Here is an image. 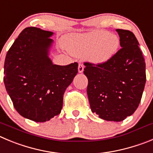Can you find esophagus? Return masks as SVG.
Masks as SVG:
<instances>
[{
  "instance_id": "1",
  "label": "esophagus",
  "mask_w": 153,
  "mask_h": 153,
  "mask_svg": "<svg viewBox=\"0 0 153 153\" xmlns=\"http://www.w3.org/2000/svg\"><path fill=\"white\" fill-rule=\"evenodd\" d=\"M78 72H79V73H82V72H83V71H84V65L82 64V63H80V64L78 65Z\"/></svg>"
}]
</instances>
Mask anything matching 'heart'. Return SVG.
<instances>
[{
    "label": "heart",
    "mask_w": 153,
    "mask_h": 153,
    "mask_svg": "<svg viewBox=\"0 0 153 153\" xmlns=\"http://www.w3.org/2000/svg\"><path fill=\"white\" fill-rule=\"evenodd\" d=\"M119 37L100 30L71 36L65 41L68 52L73 56L86 55L91 62L103 65L115 56L120 47Z\"/></svg>",
    "instance_id": "obj_1"
}]
</instances>
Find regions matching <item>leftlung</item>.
Wrapping results in <instances>:
<instances>
[{
    "label": "left lung",
    "mask_w": 153,
    "mask_h": 153,
    "mask_svg": "<svg viewBox=\"0 0 153 153\" xmlns=\"http://www.w3.org/2000/svg\"><path fill=\"white\" fill-rule=\"evenodd\" d=\"M121 49L103 65L85 63L91 110L100 118L119 122L137 109L145 87L146 63L139 42L129 30L117 29Z\"/></svg>",
    "instance_id": "8db88e82"
}]
</instances>
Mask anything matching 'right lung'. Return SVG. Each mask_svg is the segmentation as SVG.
I'll use <instances>...</instances> for the list:
<instances>
[{"instance_id":"add662e5","label":"right lung","mask_w":153,"mask_h":153,"mask_svg":"<svg viewBox=\"0 0 153 153\" xmlns=\"http://www.w3.org/2000/svg\"><path fill=\"white\" fill-rule=\"evenodd\" d=\"M53 32L27 27L7 53L5 88L16 111L35 122H46L61 113L63 95L78 73L77 62L54 65L49 58Z\"/></svg>"}]
</instances>
